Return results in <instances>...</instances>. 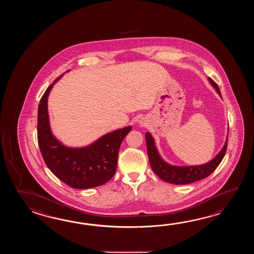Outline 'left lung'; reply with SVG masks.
Masks as SVG:
<instances>
[{
    "label": "left lung",
    "instance_id": "left-lung-1",
    "mask_svg": "<svg viewBox=\"0 0 254 254\" xmlns=\"http://www.w3.org/2000/svg\"><path fill=\"white\" fill-rule=\"evenodd\" d=\"M209 81L221 97V92L217 83L212 81L211 78H209ZM145 138L149 162L152 171L158 177L162 179V181L173 184H191L196 181L208 177L215 171L216 168L221 163L223 157L225 155L228 144L227 138L225 144L221 151L211 160V162H207L205 164L195 166H173L164 162L162 157L160 156L159 152L157 151L153 137L150 132H146Z\"/></svg>",
    "mask_w": 254,
    "mask_h": 254
}]
</instances>
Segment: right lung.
<instances>
[{
	"label": "right lung",
	"instance_id": "right-lung-1",
	"mask_svg": "<svg viewBox=\"0 0 254 254\" xmlns=\"http://www.w3.org/2000/svg\"><path fill=\"white\" fill-rule=\"evenodd\" d=\"M62 76L47 88L39 103L37 137L40 151L50 171L71 188L97 187L114 177L120 146L131 127L109 132L86 147L70 148L64 145L51 130L47 107L49 93Z\"/></svg>",
	"mask_w": 254,
	"mask_h": 254
}]
</instances>
